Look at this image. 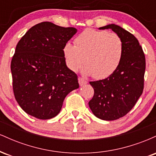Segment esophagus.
Here are the masks:
<instances>
[{
    "label": "esophagus",
    "mask_w": 156,
    "mask_h": 156,
    "mask_svg": "<svg viewBox=\"0 0 156 156\" xmlns=\"http://www.w3.org/2000/svg\"><path fill=\"white\" fill-rule=\"evenodd\" d=\"M78 83H79V85L80 87H82V86L85 85V84L87 83V80H85L83 79V78H78Z\"/></svg>",
    "instance_id": "34e87169"
}]
</instances>
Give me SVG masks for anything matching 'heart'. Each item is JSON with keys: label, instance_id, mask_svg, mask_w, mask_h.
<instances>
[{"label": "heart", "instance_id": "heart-1", "mask_svg": "<svg viewBox=\"0 0 156 156\" xmlns=\"http://www.w3.org/2000/svg\"><path fill=\"white\" fill-rule=\"evenodd\" d=\"M76 45L68 42L63 47L67 67L77 72L82 64V73L98 80L104 79L117 70L123 53L121 37L115 33L87 28L75 39Z\"/></svg>", "mask_w": 156, "mask_h": 156}]
</instances>
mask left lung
I'll return each mask as SVG.
<instances>
[{
  "mask_svg": "<svg viewBox=\"0 0 156 156\" xmlns=\"http://www.w3.org/2000/svg\"><path fill=\"white\" fill-rule=\"evenodd\" d=\"M108 28L122 40V58L112 76L89 82L94 94L89 102V106L98 118L112 121L126 115L142 94L146 63L142 48L132 34L115 24L107 25L99 29Z\"/></svg>",
  "mask_w": 156,
  "mask_h": 156,
  "instance_id": "left-lung-1",
  "label": "left lung"
}]
</instances>
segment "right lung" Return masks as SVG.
I'll use <instances>...</instances> for the list:
<instances>
[{
	"label": "right lung",
	"instance_id": "1",
	"mask_svg": "<svg viewBox=\"0 0 156 156\" xmlns=\"http://www.w3.org/2000/svg\"><path fill=\"white\" fill-rule=\"evenodd\" d=\"M76 32L73 27L42 22L31 27L16 46L11 62L14 94L32 117H55L65 97L79 87L78 76L67 67L62 51Z\"/></svg>",
	"mask_w": 156,
	"mask_h": 156
}]
</instances>
